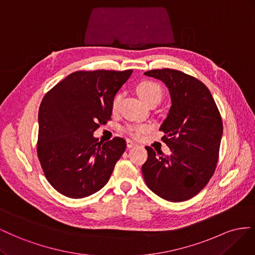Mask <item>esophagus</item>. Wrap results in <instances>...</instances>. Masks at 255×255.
Segmentation results:
<instances>
[{
    "label": "esophagus",
    "instance_id": "obj_1",
    "mask_svg": "<svg viewBox=\"0 0 255 255\" xmlns=\"http://www.w3.org/2000/svg\"><path fill=\"white\" fill-rule=\"evenodd\" d=\"M135 145H136V143H135L134 141H131V140H127V147L131 148V147L135 146Z\"/></svg>",
    "mask_w": 255,
    "mask_h": 255
}]
</instances>
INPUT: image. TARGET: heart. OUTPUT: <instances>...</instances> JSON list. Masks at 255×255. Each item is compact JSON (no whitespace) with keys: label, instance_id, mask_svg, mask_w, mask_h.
Wrapping results in <instances>:
<instances>
[{"label":"heart","instance_id":"b5f03b06","mask_svg":"<svg viewBox=\"0 0 255 255\" xmlns=\"http://www.w3.org/2000/svg\"><path fill=\"white\" fill-rule=\"evenodd\" d=\"M136 93L139 97L144 101L147 106L152 103H157L159 104L162 99V90L157 83L151 82V81H143L139 85L136 86ZM121 101V95H116L115 98L113 99L112 103V109L113 110H116L119 107V104ZM142 128H137V127H129L128 131L129 133L136 136L139 135L140 131Z\"/></svg>","mask_w":255,"mask_h":255}]
</instances>
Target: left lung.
<instances>
[{
	"instance_id": "obj_1",
	"label": "left lung",
	"mask_w": 255,
	"mask_h": 255,
	"mask_svg": "<svg viewBox=\"0 0 255 255\" xmlns=\"http://www.w3.org/2000/svg\"><path fill=\"white\" fill-rule=\"evenodd\" d=\"M168 87L171 107L160 129L170 155L146 146L145 183L160 198L184 202L204 188L216 169L223 132L221 116L205 84L174 69L144 72Z\"/></svg>"
}]
</instances>
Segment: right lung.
<instances>
[{
  "label": "right lung",
  "instance_id": "add662e5",
  "mask_svg": "<svg viewBox=\"0 0 255 255\" xmlns=\"http://www.w3.org/2000/svg\"><path fill=\"white\" fill-rule=\"evenodd\" d=\"M132 70L77 71L43 97L38 111L37 155L50 185L71 199L99 191L126 149L116 136L105 143L94 132L112 115V103Z\"/></svg>",
  "mask_w": 255,
  "mask_h": 255
}]
</instances>
